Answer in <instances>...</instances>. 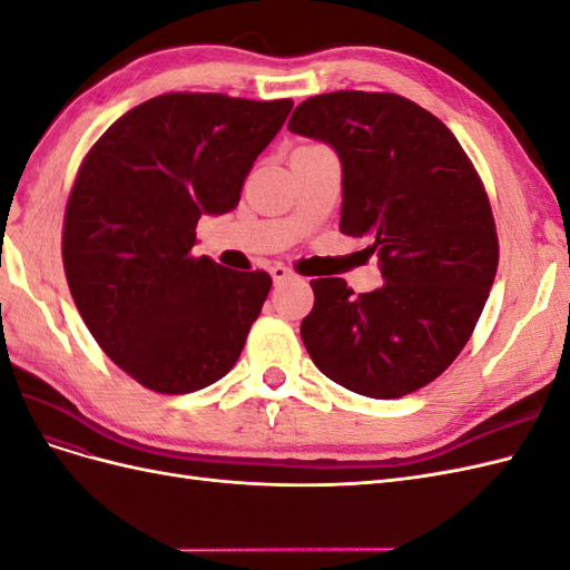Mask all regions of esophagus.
I'll return each mask as SVG.
<instances>
[{
	"mask_svg": "<svg viewBox=\"0 0 570 570\" xmlns=\"http://www.w3.org/2000/svg\"><path fill=\"white\" fill-rule=\"evenodd\" d=\"M271 278H273L275 285H281V283H285V281L295 278V273H292V271L285 268V266H281V264H275V266L271 268Z\"/></svg>",
	"mask_w": 570,
	"mask_h": 570,
	"instance_id": "obj_1",
	"label": "esophagus"
}]
</instances>
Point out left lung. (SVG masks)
I'll return each mask as SVG.
<instances>
[{
	"label": "left lung",
	"mask_w": 570,
	"mask_h": 570,
	"mask_svg": "<svg viewBox=\"0 0 570 570\" xmlns=\"http://www.w3.org/2000/svg\"><path fill=\"white\" fill-rule=\"evenodd\" d=\"M289 132L342 166L340 230L371 237L383 287L312 281L302 340L323 375L371 400L428 385L469 342L494 283L490 199L454 132L411 99L342 90L308 97Z\"/></svg>",
	"instance_id": "1"
}]
</instances>
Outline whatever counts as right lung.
Returning <instances> with one entry per match:
<instances>
[{"instance_id":"1","label":"right lung","mask_w":570,"mask_h":570,"mask_svg":"<svg viewBox=\"0 0 570 570\" xmlns=\"http://www.w3.org/2000/svg\"><path fill=\"white\" fill-rule=\"evenodd\" d=\"M289 111L292 99L159 95L85 157L63 218L66 281L99 347L140 385L187 394L239 358L271 275L195 258V228L235 209Z\"/></svg>"}]
</instances>
